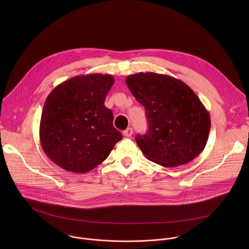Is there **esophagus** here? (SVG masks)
Returning <instances> with one entry per match:
<instances>
[{
  "label": "esophagus",
  "mask_w": 249,
  "mask_h": 249,
  "mask_svg": "<svg viewBox=\"0 0 249 249\" xmlns=\"http://www.w3.org/2000/svg\"><path fill=\"white\" fill-rule=\"evenodd\" d=\"M124 137H126V138H129V137H131V135L133 134V129L131 128V127H128L127 129H125L124 131Z\"/></svg>",
  "instance_id": "esophagus-1"
}]
</instances>
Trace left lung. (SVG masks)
<instances>
[{"label":"left lung","mask_w":249,"mask_h":249,"mask_svg":"<svg viewBox=\"0 0 249 249\" xmlns=\"http://www.w3.org/2000/svg\"><path fill=\"white\" fill-rule=\"evenodd\" d=\"M125 82L145 109L148 130L135 138L145 158L173 168L191 162L204 149L210 115L186 83L152 71L130 74Z\"/></svg>","instance_id":"left-lung-1"}]
</instances>
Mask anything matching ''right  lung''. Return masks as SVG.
<instances>
[{
    "mask_svg": "<svg viewBox=\"0 0 249 249\" xmlns=\"http://www.w3.org/2000/svg\"><path fill=\"white\" fill-rule=\"evenodd\" d=\"M111 74L76 75L47 97L39 137L46 155L62 169L84 174L103 163L123 136L105 107L114 84Z\"/></svg>",
    "mask_w": 249,
    "mask_h": 249,
    "instance_id": "add662e5",
    "label": "right lung"
}]
</instances>
